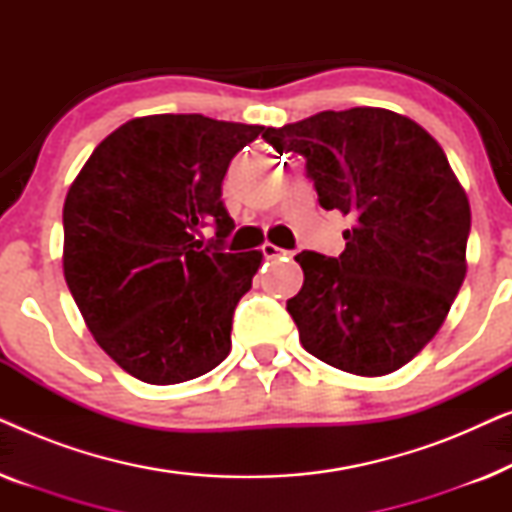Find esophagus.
I'll return each instance as SVG.
<instances>
[{
  "mask_svg": "<svg viewBox=\"0 0 512 512\" xmlns=\"http://www.w3.org/2000/svg\"><path fill=\"white\" fill-rule=\"evenodd\" d=\"M261 251H263L265 258H279V256H289V254H291V251L279 249L277 244H270V242H265L263 247H261Z\"/></svg>",
  "mask_w": 512,
  "mask_h": 512,
  "instance_id": "1",
  "label": "esophagus"
}]
</instances>
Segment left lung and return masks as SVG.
<instances>
[{
  "label": "left lung",
  "mask_w": 512,
  "mask_h": 512,
  "mask_svg": "<svg viewBox=\"0 0 512 512\" xmlns=\"http://www.w3.org/2000/svg\"><path fill=\"white\" fill-rule=\"evenodd\" d=\"M263 139L305 158L319 205L354 221L345 251H300L286 310L303 347L345 373H394L438 333L466 277L471 207L440 144L387 109L321 111Z\"/></svg>",
  "instance_id": "left-lung-1"
}]
</instances>
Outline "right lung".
Wrapping results in <instances>:
<instances>
[{
    "instance_id": "1",
    "label": "right lung",
    "mask_w": 512,
    "mask_h": 512,
    "mask_svg": "<svg viewBox=\"0 0 512 512\" xmlns=\"http://www.w3.org/2000/svg\"><path fill=\"white\" fill-rule=\"evenodd\" d=\"M263 130L200 114L132 118L69 186L67 286L97 345L137 380L179 384L228 356L233 312L263 256L223 249L235 223L221 184ZM207 222L212 243L199 237Z\"/></svg>"
}]
</instances>
